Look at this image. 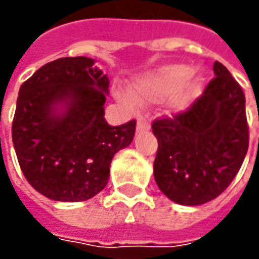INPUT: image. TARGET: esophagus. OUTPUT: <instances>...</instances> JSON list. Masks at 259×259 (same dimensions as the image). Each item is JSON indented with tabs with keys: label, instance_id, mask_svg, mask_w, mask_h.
<instances>
[{
	"label": "esophagus",
	"instance_id": "esophagus-1",
	"mask_svg": "<svg viewBox=\"0 0 259 259\" xmlns=\"http://www.w3.org/2000/svg\"><path fill=\"white\" fill-rule=\"evenodd\" d=\"M150 128V121L144 118V116H141V118H138V122H137V131H144V130H148Z\"/></svg>",
	"mask_w": 259,
	"mask_h": 259
}]
</instances>
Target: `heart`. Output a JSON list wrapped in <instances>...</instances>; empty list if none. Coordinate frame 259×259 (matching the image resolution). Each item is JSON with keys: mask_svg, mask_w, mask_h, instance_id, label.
Returning <instances> with one entry per match:
<instances>
[{"mask_svg": "<svg viewBox=\"0 0 259 259\" xmlns=\"http://www.w3.org/2000/svg\"><path fill=\"white\" fill-rule=\"evenodd\" d=\"M204 88V76L187 65H170L147 73L135 80L133 95L118 91V99L134 109L137 102H158L171 96L170 106L173 111H183L193 104Z\"/></svg>", "mask_w": 259, "mask_h": 259, "instance_id": "b5f03b06", "label": "heart"}]
</instances>
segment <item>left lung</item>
Listing matches in <instances>:
<instances>
[{
  "label": "left lung",
  "mask_w": 259,
  "mask_h": 259,
  "mask_svg": "<svg viewBox=\"0 0 259 259\" xmlns=\"http://www.w3.org/2000/svg\"><path fill=\"white\" fill-rule=\"evenodd\" d=\"M213 72L202 96L184 112L153 122L155 183L179 204L197 206L218 197L248 151L244 91L222 63L214 62Z\"/></svg>",
  "instance_id": "left-lung-1"
}]
</instances>
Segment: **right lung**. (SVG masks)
<instances>
[{"instance_id":"1","label":"right lung","mask_w":259,"mask_h":259,"mask_svg":"<svg viewBox=\"0 0 259 259\" xmlns=\"http://www.w3.org/2000/svg\"><path fill=\"white\" fill-rule=\"evenodd\" d=\"M108 88V76L85 56L46 63L21 85L13 144L21 171L38 193L82 202L104 190L115 153L131 144L137 124L106 122Z\"/></svg>"}]
</instances>
